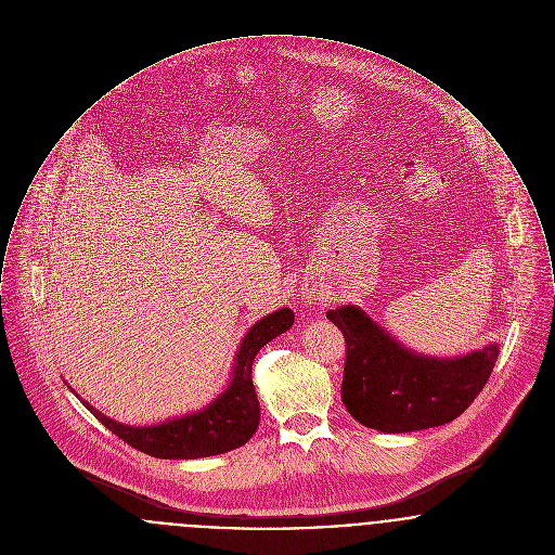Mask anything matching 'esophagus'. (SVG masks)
I'll use <instances>...</instances> for the list:
<instances>
[{"label": "esophagus", "mask_w": 555, "mask_h": 555, "mask_svg": "<svg viewBox=\"0 0 555 555\" xmlns=\"http://www.w3.org/2000/svg\"><path fill=\"white\" fill-rule=\"evenodd\" d=\"M307 298H309V300H311V298H313V296H311V294H309V296H307Z\"/></svg>", "instance_id": "obj_1"}]
</instances>
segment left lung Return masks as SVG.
Here are the masks:
<instances>
[{
	"mask_svg": "<svg viewBox=\"0 0 555 555\" xmlns=\"http://www.w3.org/2000/svg\"><path fill=\"white\" fill-rule=\"evenodd\" d=\"M347 340L343 403L350 415L386 435L453 422L491 376L499 345L457 357H430L401 345L361 307L325 313Z\"/></svg>",
	"mask_w": 555,
	"mask_h": 555,
	"instance_id": "left-lung-1",
	"label": "left lung"
}]
</instances>
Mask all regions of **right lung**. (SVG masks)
<instances>
[{
    "mask_svg": "<svg viewBox=\"0 0 555 555\" xmlns=\"http://www.w3.org/2000/svg\"><path fill=\"white\" fill-rule=\"evenodd\" d=\"M292 323L294 313L284 307L250 325L235 350L234 365L225 390L206 403L205 408L183 413L173 420L150 426H129L89 405L86 399L73 390V386L68 388L108 430L152 457L198 460L228 453L248 442V438L259 428L261 408L253 386V361L267 343L291 330Z\"/></svg>",
    "mask_w": 555,
    "mask_h": 555,
    "instance_id": "add662e5",
    "label": "right lung"
}]
</instances>
